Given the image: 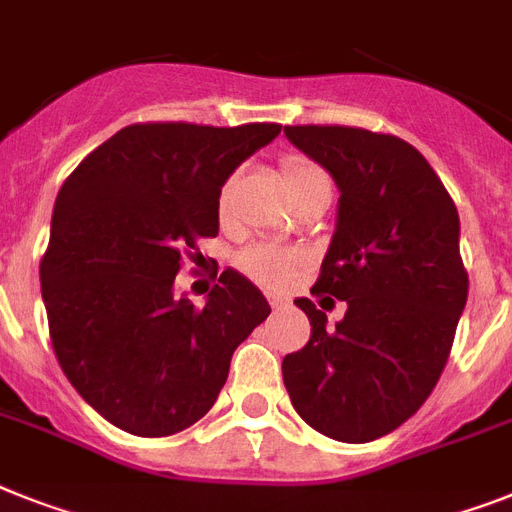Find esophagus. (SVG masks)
<instances>
[{"label":"esophagus","mask_w":512,"mask_h":512,"mask_svg":"<svg viewBox=\"0 0 512 512\" xmlns=\"http://www.w3.org/2000/svg\"><path fill=\"white\" fill-rule=\"evenodd\" d=\"M269 303H272V308L274 311H282V308H287V298L285 295H272V298H269Z\"/></svg>","instance_id":"34e87169"}]
</instances>
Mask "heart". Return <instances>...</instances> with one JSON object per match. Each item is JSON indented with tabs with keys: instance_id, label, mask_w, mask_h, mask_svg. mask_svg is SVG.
<instances>
[{
	"instance_id": "1",
	"label": "heart",
	"mask_w": 512,
	"mask_h": 512,
	"mask_svg": "<svg viewBox=\"0 0 512 512\" xmlns=\"http://www.w3.org/2000/svg\"><path fill=\"white\" fill-rule=\"evenodd\" d=\"M324 175L316 164L306 162V159H298V156H290L285 159V185L287 190L301 188V185L311 183V180H319ZM227 190L230 185H225L222 190V204L227 201ZM301 259H298V253L285 251V248H274V246H259L251 248L240 256V266H243V272L251 274L253 280L266 282V285H280L285 282L290 274L298 269Z\"/></svg>"
}]
</instances>
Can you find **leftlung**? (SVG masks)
Segmentation results:
<instances>
[{
	"label": "left lung",
	"instance_id": "obj_1",
	"mask_svg": "<svg viewBox=\"0 0 512 512\" xmlns=\"http://www.w3.org/2000/svg\"><path fill=\"white\" fill-rule=\"evenodd\" d=\"M285 135L340 190L311 293L348 311L327 327L314 301L295 298L311 337L282 358V379L308 426L361 445L405 424L445 369L468 298L458 209L403 138L340 125H295Z\"/></svg>",
	"mask_w": 512,
	"mask_h": 512
}]
</instances>
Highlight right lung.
I'll return each mask as SVG.
<instances>
[{"label":"right lung","instance_id":"add662e5","mask_svg":"<svg viewBox=\"0 0 512 512\" xmlns=\"http://www.w3.org/2000/svg\"><path fill=\"white\" fill-rule=\"evenodd\" d=\"M280 130L130 125L59 188L41 261L49 335L80 398L122 432L170 437L206 416L235 348L272 311L238 272L201 308L177 298L175 274L198 238H217L227 177Z\"/></svg>","mask_w":512,"mask_h":512}]
</instances>
